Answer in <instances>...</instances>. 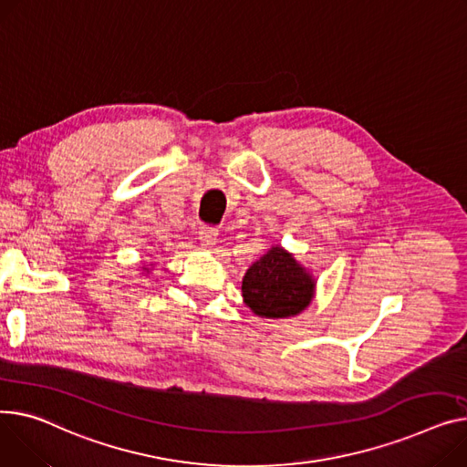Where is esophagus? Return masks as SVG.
Returning a JSON list of instances; mask_svg holds the SVG:
<instances>
[{
  "label": "esophagus",
  "instance_id": "obj_1",
  "mask_svg": "<svg viewBox=\"0 0 467 467\" xmlns=\"http://www.w3.org/2000/svg\"><path fill=\"white\" fill-rule=\"evenodd\" d=\"M199 240H201V245L206 247V250H210V247L215 245L217 242V231L215 229H210V227H202L199 231Z\"/></svg>",
  "mask_w": 467,
  "mask_h": 467
}]
</instances>
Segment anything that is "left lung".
<instances>
[{
  "instance_id": "left-lung-1",
  "label": "left lung",
  "mask_w": 467,
  "mask_h": 467,
  "mask_svg": "<svg viewBox=\"0 0 467 467\" xmlns=\"http://www.w3.org/2000/svg\"><path fill=\"white\" fill-rule=\"evenodd\" d=\"M317 279L295 254L274 244L242 277V298L254 316L287 319L302 314L316 298Z\"/></svg>"
}]
</instances>
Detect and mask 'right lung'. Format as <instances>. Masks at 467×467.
Returning <instances> with one entry per match:
<instances>
[{
  "label": "right lung",
  "mask_w": 467,
  "mask_h": 467,
  "mask_svg": "<svg viewBox=\"0 0 467 467\" xmlns=\"http://www.w3.org/2000/svg\"><path fill=\"white\" fill-rule=\"evenodd\" d=\"M139 268H140V274H142V275H148V274L153 270V265H146V263H140V265H139Z\"/></svg>",
  "instance_id": "1"
}]
</instances>
